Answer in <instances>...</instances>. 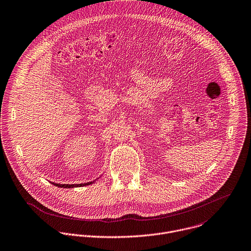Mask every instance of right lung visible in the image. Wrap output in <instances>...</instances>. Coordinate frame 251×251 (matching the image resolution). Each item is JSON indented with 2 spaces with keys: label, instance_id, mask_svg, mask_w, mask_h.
Masks as SVG:
<instances>
[{
  "label": "right lung",
  "instance_id": "1",
  "mask_svg": "<svg viewBox=\"0 0 251 251\" xmlns=\"http://www.w3.org/2000/svg\"><path fill=\"white\" fill-rule=\"evenodd\" d=\"M100 178V177H99ZM98 179V178H97ZM96 181V179L94 181H91V182H87V183H82V184H58V183H54V182H51L54 186L56 187H60V188H66V189H69V188H76V187H84V186H87V185H91L93 184L94 182Z\"/></svg>",
  "mask_w": 251,
  "mask_h": 251
}]
</instances>
